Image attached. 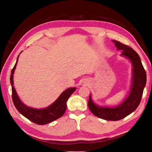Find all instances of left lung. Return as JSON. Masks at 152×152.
I'll list each match as a JSON object with an SVG mask.
<instances>
[{"mask_svg":"<svg viewBox=\"0 0 152 152\" xmlns=\"http://www.w3.org/2000/svg\"><path fill=\"white\" fill-rule=\"evenodd\" d=\"M118 50H122L121 55L130 59L133 64V83L128 97L116 107H99L93 102L89 95L88 107L93 115L109 121H118L125 118L137 108L140 104L143 91L146 83V73L140 58L133 48L118 41L113 40Z\"/></svg>","mask_w":152,"mask_h":152,"instance_id":"left-lung-1","label":"left lung"}]
</instances>
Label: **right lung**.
I'll return each mask as SVG.
<instances>
[{
  "label": "right lung",
  "mask_w": 152,
  "mask_h": 152,
  "mask_svg": "<svg viewBox=\"0 0 152 152\" xmlns=\"http://www.w3.org/2000/svg\"><path fill=\"white\" fill-rule=\"evenodd\" d=\"M15 65L11 71L10 83L12 85V97L14 104L18 112L25 118L29 119L32 122L38 125H46L56 120L61 118L66 109V101L70 96L75 91L76 88H69L62 93L59 98L52 104L44 109H35L28 107L23 103L16 93L15 90L13 86V74L14 73L16 64H17L18 57Z\"/></svg>",
  "instance_id": "obj_1"
}]
</instances>
